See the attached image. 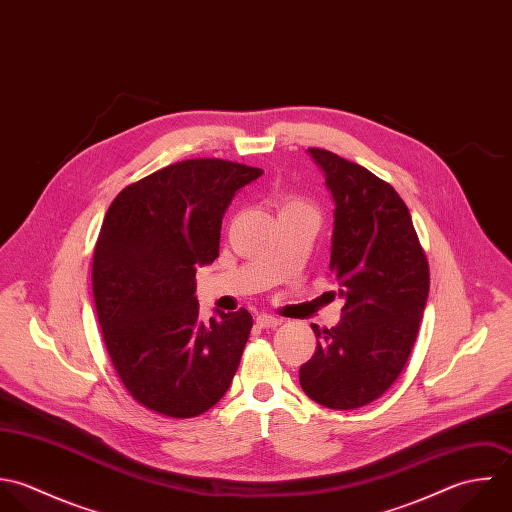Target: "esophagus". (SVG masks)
Segmentation results:
<instances>
[{
    "label": "esophagus",
    "instance_id": "obj_1",
    "mask_svg": "<svg viewBox=\"0 0 512 512\" xmlns=\"http://www.w3.org/2000/svg\"><path fill=\"white\" fill-rule=\"evenodd\" d=\"M256 324H258L260 328H278V326L282 324V320L276 318V316H270V314H260V316L256 318Z\"/></svg>",
    "mask_w": 512,
    "mask_h": 512
}]
</instances>
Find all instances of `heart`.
<instances>
[{"mask_svg": "<svg viewBox=\"0 0 512 512\" xmlns=\"http://www.w3.org/2000/svg\"><path fill=\"white\" fill-rule=\"evenodd\" d=\"M292 208H310V204L306 200H302V198H288V200H284L282 210H292Z\"/></svg>", "mask_w": 512, "mask_h": 512, "instance_id": "obj_1", "label": "heart"}]
</instances>
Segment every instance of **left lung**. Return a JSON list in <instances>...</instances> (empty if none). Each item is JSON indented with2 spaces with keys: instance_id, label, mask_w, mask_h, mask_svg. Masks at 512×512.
<instances>
[{
  "instance_id": "8db88e82",
  "label": "left lung",
  "mask_w": 512,
  "mask_h": 512,
  "mask_svg": "<svg viewBox=\"0 0 512 512\" xmlns=\"http://www.w3.org/2000/svg\"><path fill=\"white\" fill-rule=\"evenodd\" d=\"M308 153L336 202L330 270L345 304L336 328L312 326L318 345L300 385L316 403L347 411L381 397L403 371L429 296V264L389 182L326 149Z\"/></svg>"
}]
</instances>
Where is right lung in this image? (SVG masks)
Returning <instances> with one entry per match:
<instances>
[{
  "instance_id": "obj_1",
  "label": "right lung",
  "mask_w": 512,
  "mask_h": 512,
  "mask_svg": "<svg viewBox=\"0 0 512 512\" xmlns=\"http://www.w3.org/2000/svg\"><path fill=\"white\" fill-rule=\"evenodd\" d=\"M262 169L188 159L125 186L93 256L103 341L143 407L188 419L228 391L252 330L248 310L198 318L196 270L218 258L222 216Z\"/></svg>"
}]
</instances>
